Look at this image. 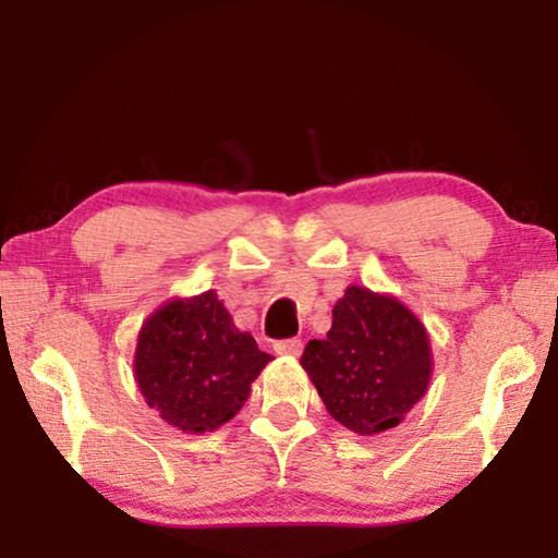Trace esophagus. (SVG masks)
<instances>
[{
	"label": "esophagus",
	"mask_w": 558,
	"mask_h": 558,
	"mask_svg": "<svg viewBox=\"0 0 558 558\" xmlns=\"http://www.w3.org/2000/svg\"><path fill=\"white\" fill-rule=\"evenodd\" d=\"M278 354L282 356H300L302 352V339H280V342L272 344Z\"/></svg>",
	"instance_id": "34e87169"
}]
</instances>
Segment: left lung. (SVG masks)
I'll return each mask as SVG.
<instances>
[{"label": "left lung", "instance_id": "obj_1", "mask_svg": "<svg viewBox=\"0 0 558 558\" xmlns=\"http://www.w3.org/2000/svg\"><path fill=\"white\" fill-rule=\"evenodd\" d=\"M325 409L359 436L396 428L426 396L433 356L426 327L393 295L349 286L325 339L300 359Z\"/></svg>", "mask_w": 558, "mask_h": 558}]
</instances>
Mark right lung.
Returning a JSON list of instances; mask_svg holds the SVG:
<instances>
[{
  "instance_id": "obj_1",
  "label": "right lung",
  "mask_w": 558,
  "mask_h": 558,
  "mask_svg": "<svg viewBox=\"0 0 558 558\" xmlns=\"http://www.w3.org/2000/svg\"><path fill=\"white\" fill-rule=\"evenodd\" d=\"M270 354L233 325L214 290L169 300L137 335L135 379L149 409L184 433L223 426L248 401Z\"/></svg>"
}]
</instances>
